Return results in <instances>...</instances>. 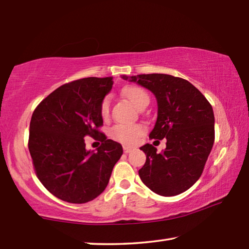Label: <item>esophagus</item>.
I'll return each mask as SVG.
<instances>
[{
    "instance_id": "obj_1",
    "label": "esophagus",
    "mask_w": 249,
    "mask_h": 249,
    "mask_svg": "<svg viewBox=\"0 0 249 249\" xmlns=\"http://www.w3.org/2000/svg\"><path fill=\"white\" fill-rule=\"evenodd\" d=\"M123 150H124L125 154H128V153H130V151L133 150V148H132V147H128V146H124L123 147Z\"/></svg>"
}]
</instances>
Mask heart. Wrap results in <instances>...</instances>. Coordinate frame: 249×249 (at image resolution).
Returning a JSON list of instances; mask_svg holds the SVG:
<instances>
[{"mask_svg": "<svg viewBox=\"0 0 249 249\" xmlns=\"http://www.w3.org/2000/svg\"><path fill=\"white\" fill-rule=\"evenodd\" d=\"M122 93L130 103L138 108L149 101L148 94L142 88L138 87H126L122 91ZM100 114L104 120H107L109 115V100L107 98H105L101 102ZM145 132V126L142 124H116L109 129V136L121 144L133 146L137 144Z\"/></svg>", "mask_w": 249, "mask_h": 249, "instance_id": "b5f03b06", "label": "heart"}]
</instances>
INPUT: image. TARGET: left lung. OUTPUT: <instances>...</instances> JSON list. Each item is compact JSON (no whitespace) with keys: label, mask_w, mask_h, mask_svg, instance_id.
<instances>
[{"label":"left lung","mask_w":249,"mask_h":249,"mask_svg":"<svg viewBox=\"0 0 249 249\" xmlns=\"http://www.w3.org/2000/svg\"><path fill=\"white\" fill-rule=\"evenodd\" d=\"M122 78L155 94L158 116L149 138L167 140L161 154L150 144L141 147L146 154L145 165L138 171L142 181L159 196H172L187 191L199 180L213 147L212 105L182 78L163 73Z\"/></svg>","instance_id":"1"}]
</instances>
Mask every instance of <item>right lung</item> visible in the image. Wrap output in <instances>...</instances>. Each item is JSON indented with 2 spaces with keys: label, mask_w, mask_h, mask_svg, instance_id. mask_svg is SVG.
<instances>
[{
  "label": "right lung",
  "mask_w": 249,
  "mask_h": 249,
  "mask_svg": "<svg viewBox=\"0 0 249 249\" xmlns=\"http://www.w3.org/2000/svg\"><path fill=\"white\" fill-rule=\"evenodd\" d=\"M112 86L111 77L74 80L52 92L33 113L28 149L34 170L58 199L75 204L95 199L123 155L122 145L99 129L100 105ZM87 136L101 142L96 153L85 149Z\"/></svg>",
  "instance_id": "obj_1"
}]
</instances>
